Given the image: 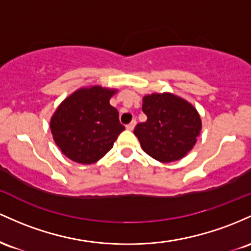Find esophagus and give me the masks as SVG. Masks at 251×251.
<instances>
[{
  "label": "esophagus",
  "mask_w": 251,
  "mask_h": 251,
  "mask_svg": "<svg viewBox=\"0 0 251 251\" xmlns=\"http://www.w3.org/2000/svg\"><path fill=\"white\" fill-rule=\"evenodd\" d=\"M135 126H136V121L134 120V121H131V122L129 123V125H126V128L128 129V130H133V129L135 128Z\"/></svg>",
  "instance_id": "1"
}]
</instances>
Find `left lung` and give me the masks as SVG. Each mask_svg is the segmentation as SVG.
<instances>
[{
    "mask_svg": "<svg viewBox=\"0 0 251 251\" xmlns=\"http://www.w3.org/2000/svg\"><path fill=\"white\" fill-rule=\"evenodd\" d=\"M142 102L147 121L139 123L134 130L141 147L160 162L182 159L194 147L201 130L197 109L170 92L146 95Z\"/></svg>",
    "mask_w": 251,
    "mask_h": 251,
    "instance_id": "left-lung-1",
    "label": "left lung"
}]
</instances>
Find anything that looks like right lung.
Returning <instances> with one entry per match:
<instances>
[{"instance_id": "add662e5", "label": "right lung", "mask_w": 251, "mask_h": 251, "mask_svg": "<svg viewBox=\"0 0 251 251\" xmlns=\"http://www.w3.org/2000/svg\"><path fill=\"white\" fill-rule=\"evenodd\" d=\"M116 92V89L88 86L78 89L59 104L50 117V128L65 156L91 165L110 151L125 130L117 109L109 103Z\"/></svg>"}]
</instances>
